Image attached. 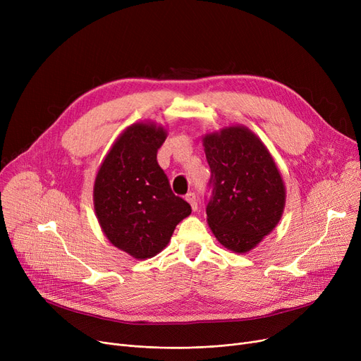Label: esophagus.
<instances>
[{
    "mask_svg": "<svg viewBox=\"0 0 361 361\" xmlns=\"http://www.w3.org/2000/svg\"><path fill=\"white\" fill-rule=\"evenodd\" d=\"M185 200H187L188 203H190V206H192V209H193V211H197L199 203H197V197H196V195H195V193H187Z\"/></svg>",
    "mask_w": 361,
    "mask_h": 361,
    "instance_id": "1",
    "label": "esophagus"
}]
</instances>
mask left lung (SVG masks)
<instances>
[{
	"mask_svg": "<svg viewBox=\"0 0 361 361\" xmlns=\"http://www.w3.org/2000/svg\"><path fill=\"white\" fill-rule=\"evenodd\" d=\"M211 166L207 224L216 240L235 253L255 249L279 222L286 185L262 140L244 126L203 137Z\"/></svg>",
	"mask_w": 361,
	"mask_h": 361,
	"instance_id": "8db88e82",
	"label": "left lung"
}]
</instances>
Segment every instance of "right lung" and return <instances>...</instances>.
<instances>
[{
  "label": "right lung",
  "instance_id": "obj_1",
  "mask_svg": "<svg viewBox=\"0 0 361 361\" xmlns=\"http://www.w3.org/2000/svg\"><path fill=\"white\" fill-rule=\"evenodd\" d=\"M166 130L135 123L112 145L94 178L93 204L109 243L135 259H149L166 247L176 226L192 207L171 190L158 165Z\"/></svg>",
  "mask_w": 361,
  "mask_h": 361
}]
</instances>
